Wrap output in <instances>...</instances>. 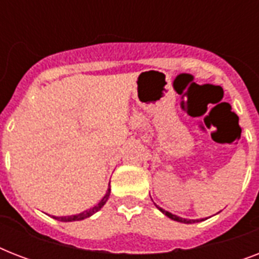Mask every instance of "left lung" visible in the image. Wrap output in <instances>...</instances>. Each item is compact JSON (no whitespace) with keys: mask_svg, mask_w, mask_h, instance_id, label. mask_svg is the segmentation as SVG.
I'll return each mask as SVG.
<instances>
[{"mask_svg":"<svg viewBox=\"0 0 259 259\" xmlns=\"http://www.w3.org/2000/svg\"><path fill=\"white\" fill-rule=\"evenodd\" d=\"M156 207H157V208L160 209L162 213H164V215H166L168 218H170L172 221L180 222V223H187V225H191V223H197V222L205 221V219H207V218H205V219H203V218H201V219H185V218H180V217H177V215H173V213L168 212V211H165V209L161 208V207H158L157 204H156Z\"/></svg>","mask_w":259,"mask_h":259,"instance_id":"1","label":"left lung"}]
</instances>
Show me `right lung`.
Masks as SVG:
<instances>
[{
    "mask_svg": "<svg viewBox=\"0 0 259 259\" xmlns=\"http://www.w3.org/2000/svg\"><path fill=\"white\" fill-rule=\"evenodd\" d=\"M110 196V188H107V192H106V195L101 199V201L98 203L97 205H94L93 208H89L86 209V211H83V212L80 213H76V215H70V217H52L54 219H56V221H60V222H75V221H83V219H86V218H90L91 215H94L95 212H98L99 209L103 207V205L106 204V201H107V199H109Z\"/></svg>",
    "mask_w": 259,
    "mask_h": 259,
    "instance_id": "right-lung-1",
    "label": "right lung"
}]
</instances>
